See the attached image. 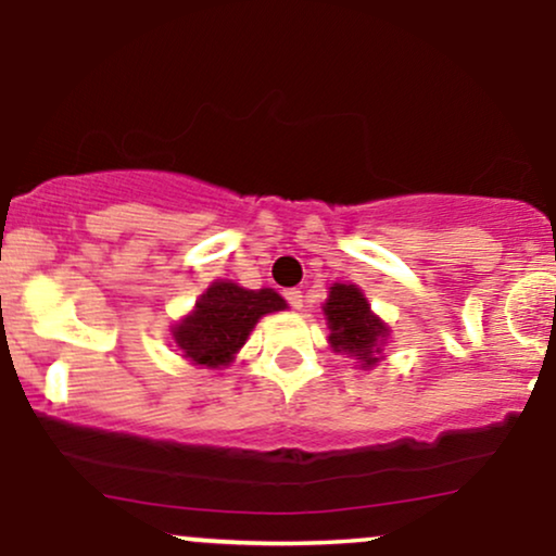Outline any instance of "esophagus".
Returning a JSON list of instances; mask_svg holds the SVG:
<instances>
[{"label":"esophagus","instance_id":"1","mask_svg":"<svg viewBox=\"0 0 556 556\" xmlns=\"http://www.w3.org/2000/svg\"><path fill=\"white\" fill-rule=\"evenodd\" d=\"M285 298H287V303H290L295 311L303 308V292H300V290H287Z\"/></svg>","mask_w":556,"mask_h":556}]
</instances>
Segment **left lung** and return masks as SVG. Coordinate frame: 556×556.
<instances>
[{"mask_svg": "<svg viewBox=\"0 0 556 556\" xmlns=\"http://www.w3.org/2000/svg\"><path fill=\"white\" fill-rule=\"evenodd\" d=\"M324 316H327L331 331L329 344L334 353L350 355L361 363V368H374L381 361L389 329L379 316L371 314V305L363 298L361 287L340 282L329 287Z\"/></svg>", "mask_w": 556, "mask_h": 556, "instance_id": "1", "label": "left lung"}]
</instances>
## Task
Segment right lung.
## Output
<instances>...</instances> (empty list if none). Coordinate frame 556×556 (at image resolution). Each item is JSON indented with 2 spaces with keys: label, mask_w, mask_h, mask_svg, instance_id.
I'll return each mask as SVG.
<instances>
[{
  "label": "right lung",
  "mask_w": 556,
  "mask_h": 556,
  "mask_svg": "<svg viewBox=\"0 0 556 556\" xmlns=\"http://www.w3.org/2000/svg\"><path fill=\"white\" fill-rule=\"evenodd\" d=\"M285 308V298L269 287L245 290L219 279L198 298L193 314L172 327V337L193 366L222 368L232 363L261 316Z\"/></svg>",
  "instance_id": "add662e5"
}]
</instances>
